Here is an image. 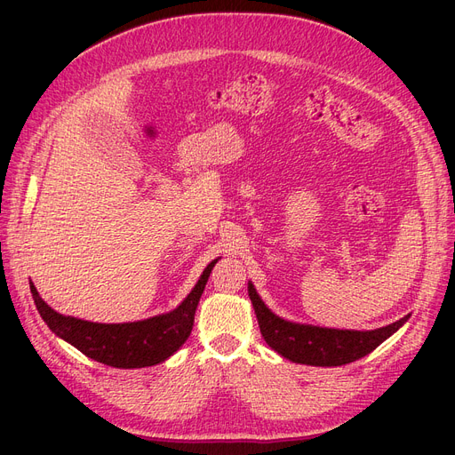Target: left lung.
Wrapping results in <instances>:
<instances>
[{
	"mask_svg": "<svg viewBox=\"0 0 455 455\" xmlns=\"http://www.w3.org/2000/svg\"><path fill=\"white\" fill-rule=\"evenodd\" d=\"M249 296L259 332L267 346L288 361L309 366H341L359 361L374 351L379 343L391 338L410 319V315H406L401 321L376 330L324 328L292 323L275 315L256 292L252 281H249Z\"/></svg>",
	"mask_w": 455,
	"mask_h": 455,
	"instance_id": "obj_1",
	"label": "left lung"
}]
</instances>
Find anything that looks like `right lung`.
Returning <instances> with one entry per match:
<instances>
[{
    "instance_id": "right-lung-1",
    "label": "right lung",
    "mask_w": 455,
    "mask_h": 455,
    "mask_svg": "<svg viewBox=\"0 0 455 455\" xmlns=\"http://www.w3.org/2000/svg\"><path fill=\"white\" fill-rule=\"evenodd\" d=\"M218 259H212L204 267L197 284L191 288L180 306L169 313L134 323L106 324L60 315L45 304L34 283H30V291L41 319L51 328V332L87 355L89 359L114 368H144L164 363L184 346L194 328L196 309L204 284Z\"/></svg>"
}]
</instances>
